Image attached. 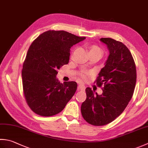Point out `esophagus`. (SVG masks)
I'll return each instance as SVG.
<instances>
[{
  "label": "esophagus",
  "instance_id": "1",
  "mask_svg": "<svg viewBox=\"0 0 148 148\" xmlns=\"http://www.w3.org/2000/svg\"><path fill=\"white\" fill-rule=\"evenodd\" d=\"M78 89L81 90H85V86L82 85V84H79V85H78Z\"/></svg>",
  "mask_w": 148,
  "mask_h": 148
}]
</instances>
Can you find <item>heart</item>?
<instances>
[{
	"instance_id": "heart-1",
	"label": "heart",
	"mask_w": 148,
	"mask_h": 148,
	"mask_svg": "<svg viewBox=\"0 0 148 148\" xmlns=\"http://www.w3.org/2000/svg\"><path fill=\"white\" fill-rule=\"evenodd\" d=\"M89 51V54H92V53H99V54H102V51L99 47H98L97 45H91L90 47L88 48ZM89 75V72L86 71H83L81 74V77L83 79H86L87 78V76Z\"/></svg>"
}]
</instances>
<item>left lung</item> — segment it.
Instances as JSON below:
<instances>
[{"instance_id":"8db88e82","label":"left lung","mask_w":148,"mask_h":148,"mask_svg":"<svg viewBox=\"0 0 148 148\" xmlns=\"http://www.w3.org/2000/svg\"><path fill=\"white\" fill-rule=\"evenodd\" d=\"M100 40L110 51L105 65L94 82L99 87L104 86L103 94L95 95L87 87L86 99L81 107L84 119L94 126L106 125L122 114L133 96L137 80L135 63L128 48L110 38Z\"/></svg>"}]
</instances>
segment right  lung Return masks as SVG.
<instances>
[{"label": "right lung", "instance_id": "right-lung-1", "mask_svg": "<svg viewBox=\"0 0 148 148\" xmlns=\"http://www.w3.org/2000/svg\"><path fill=\"white\" fill-rule=\"evenodd\" d=\"M85 37L65 31L49 30L32 42L23 63V92L27 105L44 117L59 114L77 90L75 82L60 83L58 70L69 63L70 49Z\"/></svg>", "mask_w": 148, "mask_h": 148}]
</instances>
